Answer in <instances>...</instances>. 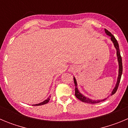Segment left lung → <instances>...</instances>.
<instances>
[{
	"instance_id": "obj_1",
	"label": "left lung",
	"mask_w": 128,
	"mask_h": 128,
	"mask_svg": "<svg viewBox=\"0 0 128 128\" xmlns=\"http://www.w3.org/2000/svg\"><path fill=\"white\" fill-rule=\"evenodd\" d=\"M105 30V33L106 34L109 36L110 37V39L112 40V42H113L114 45V47L116 48V51H117V61H118V78H117V82H116V84H115L114 88L113 89L112 93L110 94V96H112L114 94L117 92V88H118V84H119L120 81V78H121L122 74V58L121 56H120V52L119 50V46H118V44L117 42V40L115 39V37L114 36V35L112 34L110 32H109L108 30H106V29H104ZM74 84H75V96L78 99H80V100H81L82 102H86V103H89V104H96V103H99L100 102H102V101H104V100H106L107 98L109 97V96L108 98H105L104 99H101V100H93V99H89L88 98H86L79 91L78 88V83H77L75 77H74Z\"/></svg>"
}]
</instances>
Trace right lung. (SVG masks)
Wrapping results in <instances>:
<instances>
[{"instance_id": "1", "label": "right lung", "mask_w": 128, "mask_h": 128, "mask_svg": "<svg viewBox=\"0 0 128 128\" xmlns=\"http://www.w3.org/2000/svg\"><path fill=\"white\" fill-rule=\"evenodd\" d=\"M50 96H49L47 99H46L45 100H44L43 102H40L38 104H32V106H40V105H43V104H47L48 103V102L50 100Z\"/></svg>"}]
</instances>
